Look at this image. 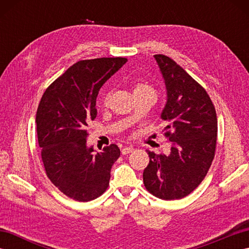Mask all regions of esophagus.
Masks as SVG:
<instances>
[{"label":"esophagus","instance_id":"esophagus-1","mask_svg":"<svg viewBox=\"0 0 249 249\" xmlns=\"http://www.w3.org/2000/svg\"><path fill=\"white\" fill-rule=\"evenodd\" d=\"M134 151V147L133 146H125V147H123V149H122V154L123 155H126V154H129L130 152H133Z\"/></svg>","mask_w":249,"mask_h":249}]
</instances>
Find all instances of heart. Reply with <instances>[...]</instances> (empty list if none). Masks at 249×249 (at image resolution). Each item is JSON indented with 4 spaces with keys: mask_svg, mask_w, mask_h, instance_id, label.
Segmentation results:
<instances>
[{
    "mask_svg": "<svg viewBox=\"0 0 249 249\" xmlns=\"http://www.w3.org/2000/svg\"><path fill=\"white\" fill-rule=\"evenodd\" d=\"M146 92H154V89L149 84L143 82V81H138L135 83L134 86V95L135 94H140V93H146ZM110 94H106L105 97H104V103L107 104L108 99H109Z\"/></svg>",
    "mask_w": 249,
    "mask_h": 249,
    "instance_id": "b5f03b06",
    "label": "heart"
}]
</instances>
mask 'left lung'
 Returning <instances> with one entry per match:
<instances>
[{
    "label": "left lung",
    "mask_w": 249,
    "mask_h": 249,
    "mask_svg": "<svg viewBox=\"0 0 249 249\" xmlns=\"http://www.w3.org/2000/svg\"><path fill=\"white\" fill-rule=\"evenodd\" d=\"M166 87L160 118L172 142L170 154L147 151L145 188L163 200L184 198L202 182L214 158L217 118L205 89L170 57L154 55Z\"/></svg>",
    "instance_id": "8db88e82"
}]
</instances>
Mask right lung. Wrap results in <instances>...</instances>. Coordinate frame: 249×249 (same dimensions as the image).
Segmentation results:
<instances>
[{
	"instance_id": "1",
	"label": "right lung",
	"mask_w": 249,
	"mask_h": 249,
	"mask_svg": "<svg viewBox=\"0 0 249 249\" xmlns=\"http://www.w3.org/2000/svg\"><path fill=\"white\" fill-rule=\"evenodd\" d=\"M127 62L125 57L80 61L46 89L36 112L41 160L50 181L73 200L87 202L107 189L118 145L96 152L89 146L87 126L97 115L100 88Z\"/></svg>"
}]
</instances>
